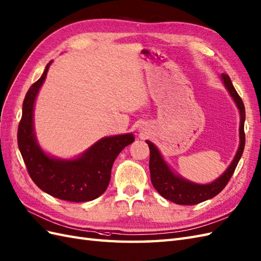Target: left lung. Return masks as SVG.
I'll return each mask as SVG.
<instances>
[{
	"instance_id": "8db88e82",
	"label": "left lung",
	"mask_w": 261,
	"mask_h": 261,
	"mask_svg": "<svg viewBox=\"0 0 261 261\" xmlns=\"http://www.w3.org/2000/svg\"><path fill=\"white\" fill-rule=\"evenodd\" d=\"M220 79H222L225 88L229 92L230 97L232 98L233 101H235L239 110V146L228 168H227L223 174L219 175L215 181L207 184H198L191 182L189 179L176 174V173L170 168L169 164L165 162L164 158L162 156L161 152L159 151L155 144L149 141V140H146V143H148L150 149L149 166L153 188L159 192L160 195L175 204L195 205L204 202V200L215 197L223 191L227 183H228L240 158L243 155L245 148V106L243 103L242 98H240L237 93L235 87L232 86L229 76L223 73V75L220 76Z\"/></svg>"
}]
</instances>
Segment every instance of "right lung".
<instances>
[{
    "mask_svg": "<svg viewBox=\"0 0 261 261\" xmlns=\"http://www.w3.org/2000/svg\"><path fill=\"white\" fill-rule=\"evenodd\" d=\"M31 86L23 101L22 119L17 130L18 149L29 174L39 189L68 202H89L108 188L112 164L126 145L135 141L132 133L105 137L73 159H61L46 153L39 145L34 128V107L49 66Z\"/></svg>",
    "mask_w": 261,
    "mask_h": 261,
    "instance_id": "1",
    "label": "right lung"
}]
</instances>
